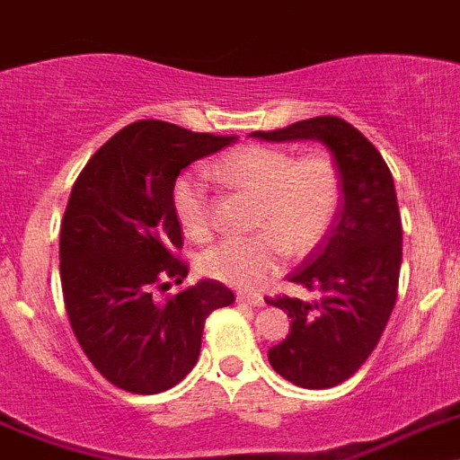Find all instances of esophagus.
Listing matches in <instances>:
<instances>
[{
    "label": "esophagus",
    "instance_id": "esophagus-1",
    "mask_svg": "<svg viewBox=\"0 0 460 460\" xmlns=\"http://www.w3.org/2000/svg\"><path fill=\"white\" fill-rule=\"evenodd\" d=\"M235 300L243 302V305H250V307H263V305H266V300L261 296H256V293H238Z\"/></svg>",
    "mask_w": 460,
    "mask_h": 460
}]
</instances>
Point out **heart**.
<instances>
[{"label": "heart", "mask_w": 460, "mask_h": 460, "mask_svg": "<svg viewBox=\"0 0 460 460\" xmlns=\"http://www.w3.org/2000/svg\"><path fill=\"white\" fill-rule=\"evenodd\" d=\"M213 173L229 188L259 197L254 229L226 238L199 256V272L231 287L259 288L281 270L287 256H307L321 245L341 206V172L325 151L293 155L268 144H243L215 163ZM172 210L192 240H208L215 220L199 173L183 172L172 185Z\"/></svg>", "instance_id": "b5f03b06"}]
</instances>
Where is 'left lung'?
<instances>
[{"instance_id":"8db88e82","label":"left lung","mask_w":460,"mask_h":460,"mask_svg":"<svg viewBox=\"0 0 460 460\" xmlns=\"http://www.w3.org/2000/svg\"><path fill=\"white\" fill-rule=\"evenodd\" d=\"M252 135L268 142L318 139L341 172L343 204L332 229L288 275L316 297L268 300L291 318L287 339L268 350L272 369L297 387H334L374 353L399 296L401 215L392 172L378 148L339 117Z\"/></svg>"}]
</instances>
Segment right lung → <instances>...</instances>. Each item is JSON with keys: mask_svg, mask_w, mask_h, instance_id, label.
Instances as JSON below:
<instances>
[{"mask_svg": "<svg viewBox=\"0 0 460 460\" xmlns=\"http://www.w3.org/2000/svg\"><path fill=\"white\" fill-rule=\"evenodd\" d=\"M235 142L142 119L107 139L77 176L61 220L59 272L66 314L89 362L114 387L158 394L197 364L210 312L234 293L217 279L158 302L153 288L183 281V231L172 185L194 160Z\"/></svg>", "mask_w": 460, "mask_h": 460, "instance_id": "obj_1", "label": "right lung"}]
</instances>
